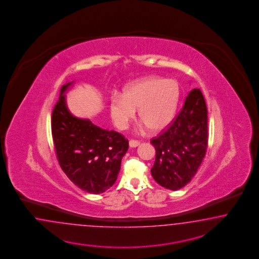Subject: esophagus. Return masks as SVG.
Here are the masks:
<instances>
[{
    "mask_svg": "<svg viewBox=\"0 0 259 259\" xmlns=\"http://www.w3.org/2000/svg\"><path fill=\"white\" fill-rule=\"evenodd\" d=\"M129 145H130V147L135 148V147H137V146H139V145H140V141L132 140V141H129Z\"/></svg>",
    "mask_w": 259,
    "mask_h": 259,
    "instance_id": "1",
    "label": "esophagus"
}]
</instances>
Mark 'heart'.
<instances>
[{
	"label": "heart",
	"mask_w": 259,
	"mask_h": 259,
	"mask_svg": "<svg viewBox=\"0 0 259 259\" xmlns=\"http://www.w3.org/2000/svg\"><path fill=\"white\" fill-rule=\"evenodd\" d=\"M180 100V87L174 79L149 77L124 87L122 95L114 94L109 113L115 125L123 129L139 110V118L153 132L163 130L175 117Z\"/></svg>",
	"instance_id": "1"
}]
</instances>
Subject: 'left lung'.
I'll return each mask as SVG.
<instances>
[{"label": "left lung", "mask_w": 259, "mask_h": 259, "mask_svg": "<svg viewBox=\"0 0 259 259\" xmlns=\"http://www.w3.org/2000/svg\"><path fill=\"white\" fill-rule=\"evenodd\" d=\"M207 114L203 95L193 89L177 118L151 141L156 149L151 174L162 187L176 191L195 177L208 146Z\"/></svg>", "instance_id": "8db88e82"}]
</instances>
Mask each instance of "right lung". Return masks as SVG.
Wrapping results in <instances>:
<instances>
[{"label": "right lung", "instance_id": "right-lung-1", "mask_svg": "<svg viewBox=\"0 0 259 259\" xmlns=\"http://www.w3.org/2000/svg\"><path fill=\"white\" fill-rule=\"evenodd\" d=\"M72 83L63 85L52 112L56 155L63 172L75 185L87 193L101 194L117 181L129 144L121 134L104 130L90 119L71 114L64 93Z\"/></svg>", "mask_w": 259, "mask_h": 259}]
</instances>
